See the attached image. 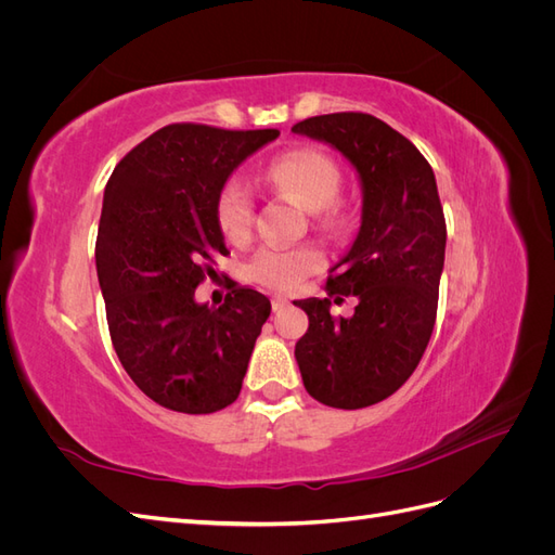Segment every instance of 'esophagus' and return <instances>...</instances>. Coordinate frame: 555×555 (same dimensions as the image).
<instances>
[{"label": "esophagus", "instance_id": "esophagus-1", "mask_svg": "<svg viewBox=\"0 0 555 555\" xmlns=\"http://www.w3.org/2000/svg\"><path fill=\"white\" fill-rule=\"evenodd\" d=\"M271 306H273V310H275V312H280V310H284V308L289 306V298L284 296V294H275V296L271 298Z\"/></svg>", "mask_w": 555, "mask_h": 555}]
</instances>
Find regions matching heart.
<instances>
[{
	"label": "heart",
	"mask_w": 555,
	"mask_h": 555,
	"mask_svg": "<svg viewBox=\"0 0 555 555\" xmlns=\"http://www.w3.org/2000/svg\"><path fill=\"white\" fill-rule=\"evenodd\" d=\"M266 182L292 194L308 210H322L340 190V169L328 155L319 150H292L278 157L263 173ZM217 224L229 241H245L255 220V196L249 184L241 178H231L222 184L215 204ZM322 251L312 245L298 247H261L247 263V275L268 289L289 292L298 287L317 268H322Z\"/></svg>",
	"instance_id": "obj_1"
}]
</instances>
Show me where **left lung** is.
<instances>
[{
  "label": "left lung",
  "instance_id": "left-lung-1",
  "mask_svg": "<svg viewBox=\"0 0 555 555\" xmlns=\"http://www.w3.org/2000/svg\"><path fill=\"white\" fill-rule=\"evenodd\" d=\"M331 145L354 166L361 224L331 268V298L294 300L310 326L294 357L308 393L338 410H359L396 393L422 361L438 314L447 224L430 164L367 113L317 115L292 127ZM357 295L345 320L330 304Z\"/></svg>",
  "mask_w": 555,
  "mask_h": 555
}]
</instances>
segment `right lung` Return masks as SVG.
I'll return each instance as SVG.
<instances>
[{
    "label": "right lung",
    "mask_w": 555,
    "mask_h": 555,
    "mask_svg": "<svg viewBox=\"0 0 555 555\" xmlns=\"http://www.w3.org/2000/svg\"><path fill=\"white\" fill-rule=\"evenodd\" d=\"M278 129L169 125L115 166L104 190L96 275L115 354L162 408L210 414L238 398L271 314L263 294L231 284L222 306L194 289L227 257L215 204L222 184Z\"/></svg>",
    "instance_id": "1"
}]
</instances>
